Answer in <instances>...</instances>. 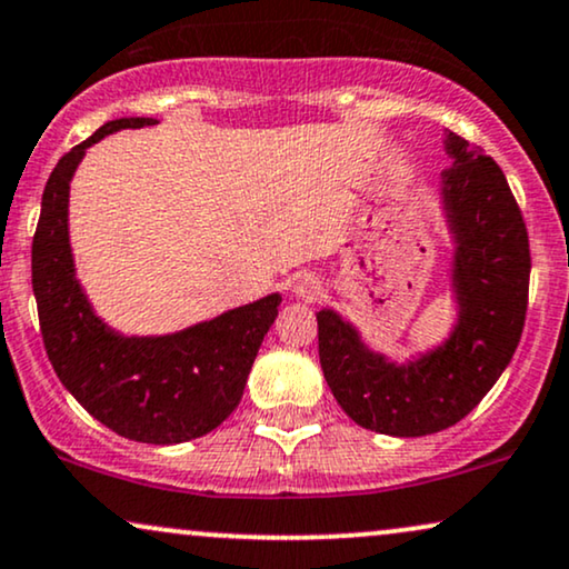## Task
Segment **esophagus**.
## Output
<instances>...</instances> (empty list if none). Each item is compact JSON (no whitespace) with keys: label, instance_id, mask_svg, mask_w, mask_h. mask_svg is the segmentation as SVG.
Instances as JSON below:
<instances>
[{"label":"esophagus","instance_id":"1","mask_svg":"<svg viewBox=\"0 0 569 569\" xmlns=\"http://www.w3.org/2000/svg\"><path fill=\"white\" fill-rule=\"evenodd\" d=\"M291 293L297 299H305V301L318 299L320 297V280L315 278L312 272H299L291 283Z\"/></svg>","mask_w":569,"mask_h":569}]
</instances>
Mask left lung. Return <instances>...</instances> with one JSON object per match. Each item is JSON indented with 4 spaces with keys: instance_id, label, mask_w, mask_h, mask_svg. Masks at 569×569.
<instances>
[{
    "instance_id": "left-lung-1",
    "label": "left lung",
    "mask_w": 569,
    "mask_h": 569,
    "mask_svg": "<svg viewBox=\"0 0 569 569\" xmlns=\"http://www.w3.org/2000/svg\"><path fill=\"white\" fill-rule=\"evenodd\" d=\"M443 149L451 168L441 172L438 201L455 243L457 312L449 336L391 359L336 309L315 312L322 376L336 401L357 426L397 438L438 433L470 415L512 359L528 309V231L505 172L451 131Z\"/></svg>"
}]
</instances>
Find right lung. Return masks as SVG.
<instances>
[{
	"label": "right lung",
	"instance_id": "1",
	"mask_svg": "<svg viewBox=\"0 0 569 569\" xmlns=\"http://www.w3.org/2000/svg\"><path fill=\"white\" fill-rule=\"evenodd\" d=\"M154 123V118L110 120L57 162L41 197L31 272L41 336L62 386L118 436L170 446L210 433L239 407L283 297L268 293L162 336H123L93 312L70 247V181L86 149L104 136Z\"/></svg>",
	"mask_w": 569,
	"mask_h": 569
}]
</instances>
